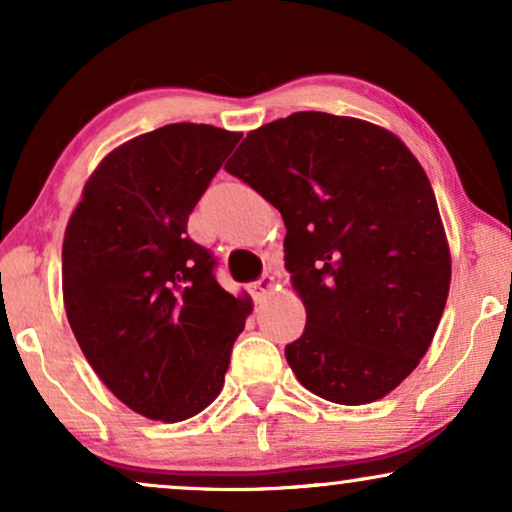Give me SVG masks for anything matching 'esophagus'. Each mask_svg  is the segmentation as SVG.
<instances>
[{
	"label": "esophagus",
	"instance_id": "obj_1",
	"mask_svg": "<svg viewBox=\"0 0 512 512\" xmlns=\"http://www.w3.org/2000/svg\"><path fill=\"white\" fill-rule=\"evenodd\" d=\"M251 289H254V296L256 298L268 296V293L275 289V277H272L270 272H265V275L258 279V282H254V286H251Z\"/></svg>",
	"mask_w": 512,
	"mask_h": 512
}]
</instances>
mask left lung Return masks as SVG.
<instances>
[{"label":"left lung","instance_id":"1","mask_svg":"<svg viewBox=\"0 0 512 512\" xmlns=\"http://www.w3.org/2000/svg\"><path fill=\"white\" fill-rule=\"evenodd\" d=\"M226 170L282 212L284 261L307 324L284 354L340 405L396 389L429 349L450 291V249L429 177L396 135L298 111L249 132Z\"/></svg>","mask_w":512,"mask_h":512}]
</instances>
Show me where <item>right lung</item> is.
Returning a JSON list of instances; mask_svg holds the SVG:
<instances>
[{
  "instance_id": "right-lung-1",
  "label": "right lung",
  "mask_w": 512,
  "mask_h": 512,
  "mask_svg": "<svg viewBox=\"0 0 512 512\" xmlns=\"http://www.w3.org/2000/svg\"><path fill=\"white\" fill-rule=\"evenodd\" d=\"M240 132L172 123L125 142L83 188L62 242V296L83 356L111 394L160 422L219 396L251 312L216 282L188 214Z\"/></svg>"
}]
</instances>
